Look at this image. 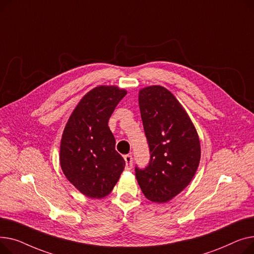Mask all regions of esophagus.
I'll return each mask as SVG.
<instances>
[{
	"mask_svg": "<svg viewBox=\"0 0 254 254\" xmlns=\"http://www.w3.org/2000/svg\"><path fill=\"white\" fill-rule=\"evenodd\" d=\"M124 160L126 162V169L130 170L132 168V162H133V158L131 155H126L124 156Z\"/></svg>",
	"mask_w": 254,
	"mask_h": 254,
	"instance_id": "34e87169",
	"label": "esophagus"
}]
</instances>
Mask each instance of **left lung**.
Segmentation results:
<instances>
[{
    "label": "left lung",
    "mask_w": 254,
    "mask_h": 254,
    "mask_svg": "<svg viewBox=\"0 0 254 254\" xmlns=\"http://www.w3.org/2000/svg\"><path fill=\"white\" fill-rule=\"evenodd\" d=\"M150 163L135 167L137 183L152 202L165 203L189 186L201 158L198 133L175 96L162 86H148L138 94Z\"/></svg>",
    "instance_id": "1"
}]
</instances>
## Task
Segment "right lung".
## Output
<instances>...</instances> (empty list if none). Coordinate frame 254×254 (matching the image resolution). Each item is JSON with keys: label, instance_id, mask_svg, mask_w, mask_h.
<instances>
[{"label": "right lung", "instance_id": "right-lung-1", "mask_svg": "<svg viewBox=\"0 0 254 254\" xmlns=\"http://www.w3.org/2000/svg\"><path fill=\"white\" fill-rule=\"evenodd\" d=\"M126 94L117 86L95 87L80 100L64 127L59 155L62 169L68 182L89 198L108 196L125 168L108 123Z\"/></svg>", "mask_w": 254, "mask_h": 254}]
</instances>
